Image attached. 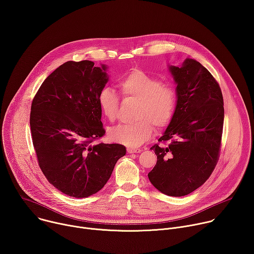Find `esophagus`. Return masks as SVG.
Here are the masks:
<instances>
[{
    "instance_id": "obj_1",
    "label": "esophagus",
    "mask_w": 254,
    "mask_h": 254,
    "mask_svg": "<svg viewBox=\"0 0 254 254\" xmlns=\"http://www.w3.org/2000/svg\"><path fill=\"white\" fill-rule=\"evenodd\" d=\"M127 151H128L129 153H139V152L141 151V149H139V148H132V147H128V148H127Z\"/></svg>"
}]
</instances>
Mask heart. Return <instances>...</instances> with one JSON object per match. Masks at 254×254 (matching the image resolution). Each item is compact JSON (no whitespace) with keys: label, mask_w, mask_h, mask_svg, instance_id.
<instances>
[{"label":"heart","mask_w":254,"mask_h":254,"mask_svg":"<svg viewBox=\"0 0 254 254\" xmlns=\"http://www.w3.org/2000/svg\"><path fill=\"white\" fill-rule=\"evenodd\" d=\"M120 87L124 96L138 101L134 112L136 120L110 128L108 136L112 141L137 147L150 138L153 125L163 128L171 121L176 109V91L172 85L139 69L125 75ZM97 103L109 120L117 118L119 97L112 87L106 86L100 91Z\"/></svg>","instance_id":"1"}]
</instances>
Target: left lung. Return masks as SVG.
I'll list each match as a JSON object with an SVG mask.
<instances>
[{"mask_svg":"<svg viewBox=\"0 0 254 254\" xmlns=\"http://www.w3.org/2000/svg\"><path fill=\"white\" fill-rule=\"evenodd\" d=\"M176 83L174 115L159 141L167 147H150L158 161L148 173L150 183L169 196H184L200 187L217 165L223 125L221 88L199 62L185 59L180 66H168Z\"/></svg>","mask_w":254,"mask_h":254,"instance_id":"8db88e82","label":"left lung"}]
</instances>
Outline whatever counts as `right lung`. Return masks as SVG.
Returning <instances> with one entry per match:
<instances>
[{"instance_id":"right-lung-1","label":"right lung","mask_w":254,"mask_h":254,"mask_svg":"<svg viewBox=\"0 0 254 254\" xmlns=\"http://www.w3.org/2000/svg\"><path fill=\"white\" fill-rule=\"evenodd\" d=\"M107 71L104 64L68 61L47 77L32 101L38 165L53 186L72 197L99 192L126 154L122 144H92L106 132L97 96L109 81Z\"/></svg>"}]
</instances>
